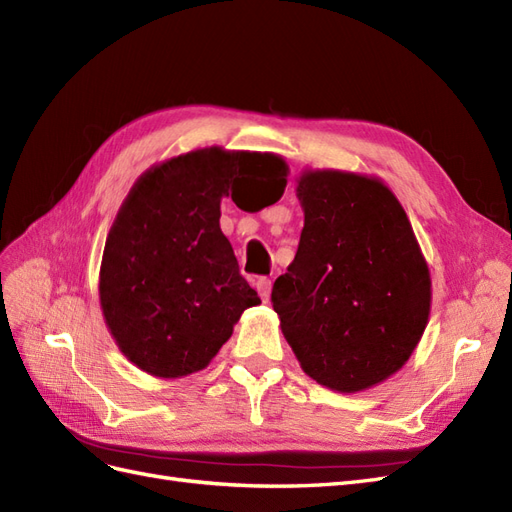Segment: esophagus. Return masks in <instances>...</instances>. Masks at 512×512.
Wrapping results in <instances>:
<instances>
[{
	"mask_svg": "<svg viewBox=\"0 0 512 512\" xmlns=\"http://www.w3.org/2000/svg\"><path fill=\"white\" fill-rule=\"evenodd\" d=\"M256 288H258V292H260V299L267 303L269 297H271V280H269V277H258Z\"/></svg>",
	"mask_w": 512,
	"mask_h": 512,
	"instance_id": "34e87169",
	"label": "esophagus"
}]
</instances>
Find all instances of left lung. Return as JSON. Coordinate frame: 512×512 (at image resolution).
Listing matches in <instances>:
<instances>
[{
    "instance_id": "1",
    "label": "left lung",
    "mask_w": 512,
    "mask_h": 512,
    "mask_svg": "<svg viewBox=\"0 0 512 512\" xmlns=\"http://www.w3.org/2000/svg\"><path fill=\"white\" fill-rule=\"evenodd\" d=\"M299 250L273 284L282 333L309 378L365 391L406 365L427 327L431 280L408 215L376 177L305 170Z\"/></svg>"
}]
</instances>
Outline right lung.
Returning <instances> with one entry per match:
<instances>
[{
    "mask_svg": "<svg viewBox=\"0 0 512 512\" xmlns=\"http://www.w3.org/2000/svg\"><path fill=\"white\" fill-rule=\"evenodd\" d=\"M237 183L282 196L286 166L273 153H183L138 177L108 232L102 314L119 350L151 376L205 369L260 303L220 228L222 196Z\"/></svg>",
    "mask_w": 512,
    "mask_h": 512,
    "instance_id": "obj_1",
    "label": "right lung"
}]
</instances>
